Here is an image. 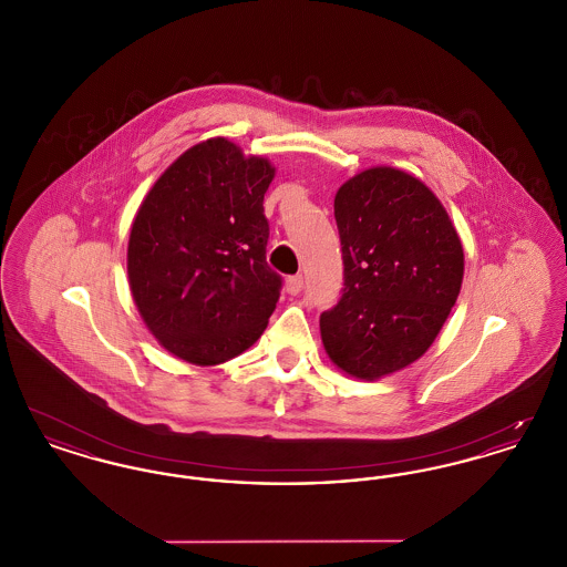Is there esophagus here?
<instances>
[{"mask_svg": "<svg viewBox=\"0 0 567 567\" xmlns=\"http://www.w3.org/2000/svg\"><path fill=\"white\" fill-rule=\"evenodd\" d=\"M301 289H303V276L301 274L287 278V293L297 296V293H301Z\"/></svg>", "mask_w": 567, "mask_h": 567, "instance_id": "34e87169", "label": "esophagus"}]
</instances>
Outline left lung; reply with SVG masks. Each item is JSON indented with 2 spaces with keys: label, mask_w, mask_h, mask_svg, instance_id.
I'll return each mask as SVG.
<instances>
[{
  "label": "left lung",
  "mask_w": 567,
  "mask_h": 567,
  "mask_svg": "<svg viewBox=\"0 0 567 567\" xmlns=\"http://www.w3.org/2000/svg\"><path fill=\"white\" fill-rule=\"evenodd\" d=\"M344 289L321 315L329 359L361 380L423 357L449 319L463 280V246L440 199L412 174L378 165L333 199Z\"/></svg>",
  "instance_id": "obj_1"
}]
</instances>
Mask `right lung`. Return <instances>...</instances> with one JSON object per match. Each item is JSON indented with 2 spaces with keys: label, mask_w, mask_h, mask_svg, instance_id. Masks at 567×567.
<instances>
[{
  "label": "right lung",
  "mask_w": 567,
  "mask_h": 567,
  "mask_svg": "<svg viewBox=\"0 0 567 567\" xmlns=\"http://www.w3.org/2000/svg\"><path fill=\"white\" fill-rule=\"evenodd\" d=\"M264 157L225 137L185 151L144 197L132 225L127 276L137 312L163 349L195 365L250 349L280 296L266 261Z\"/></svg>",
  "instance_id": "right-lung-1"
}]
</instances>
